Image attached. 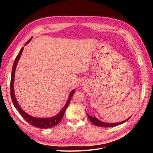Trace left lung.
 Returning <instances> with one entry per match:
<instances>
[{
    "label": "left lung",
    "instance_id": "8db88e82",
    "mask_svg": "<svg viewBox=\"0 0 153 153\" xmlns=\"http://www.w3.org/2000/svg\"><path fill=\"white\" fill-rule=\"evenodd\" d=\"M87 115L88 117V118H89L90 121L95 125L96 126H101V127H114V126H118L119 125H121L123 123H125V122H126L128 120H129L130 118V117L128 118L126 120H124V121L123 122H118V123H106V122H102L100 121V120H99V119H97V118H95L94 117H92L91 115H89V114H87Z\"/></svg>",
    "mask_w": 153,
    "mask_h": 153
}]
</instances>
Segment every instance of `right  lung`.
<instances>
[{
    "mask_svg": "<svg viewBox=\"0 0 153 153\" xmlns=\"http://www.w3.org/2000/svg\"><path fill=\"white\" fill-rule=\"evenodd\" d=\"M31 39H32V37L30 39H29V40L26 43V44L25 45H27L31 41ZM23 48H22L20 51H19L18 55L17 56V57H16L14 63H13V68H12L11 81H10V95H11L12 102L13 103V105L15 106V108L17 109V111L19 112V114L23 117V118L25 119L28 123H29L31 125H33L35 127L39 128H45V129H47V128H52L56 125H57L61 122V120H62V118L64 116V112H65V111L69 105V103L71 101V99L72 97V95H74L76 91L73 90L71 92V93L69 95L68 99L67 100V102L65 104V105H64V107L62 108V110L59 112V113L57 115H56L55 116H53L52 117H49V118H36V117H32V116L28 115L27 113H26L25 111L22 110V108H21V107L19 104L17 99H16V98H15V92H14V87H13L16 67H17V63L20 58V56L23 52Z\"/></svg>",
    "mask_w": 153,
    "mask_h": 153,
    "instance_id": "1",
    "label": "right lung"
}]
</instances>
